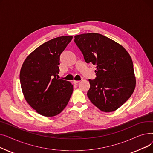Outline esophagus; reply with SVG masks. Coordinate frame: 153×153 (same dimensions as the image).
I'll return each mask as SVG.
<instances>
[{
  "mask_svg": "<svg viewBox=\"0 0 153 153\" xmlns=\"http://www.w3.org/2000/svg\"><path fill=\"white\" fill-rule=\"evenodd\" d=\"M79 82H80V81H75V80L74 81V82L75 84H77V83H79Z\"/></svg>",
  "mask_w": 153,
  "mask_h": 153,
  "instance_id": "34e87169",
  "label": "esophagus"
}]
</instances>
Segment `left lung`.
<instances>
[{"mask_svg": "<svg viewBox=\"0 0 153 153\" xmlns=\"http://www.w3.org/2000/svg\"><path fill=\"white\" fill-rule=\"evenodd\" d=\"M74 42L85 62L92 63L97 68L95 79H89L88 97L102 111L116 110L131 97L135 89L130 54L122 45L99 33L76 35Z\"/></svg>", "mask_w": 153, "mask_h": 153, "instance_id": "1", "label": "left lung"}]
</instances>
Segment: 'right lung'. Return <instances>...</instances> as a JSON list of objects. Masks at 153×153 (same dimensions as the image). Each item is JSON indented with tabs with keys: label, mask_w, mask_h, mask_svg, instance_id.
Returning <instances> with one entry per match:
<instances>
[{
	"label": "right lung",
	"mask_w": 153,
	"mask_h": 153,
	"mask_svg": "<svg viewBox=\"0 0 153 153\" xmlns=\"http://www.w3.org/2000/svg\"><path fill=\"white\" fill-rule=\"evenodd\" d=\"M72 39V36H62L49 40L38 46L22 64L20 81L24 97L43 116L60 114L73 92L71 82L57 77L60 55Z\"/></svg>",
	"instance_id": "obj_1"
}]
</instances>
